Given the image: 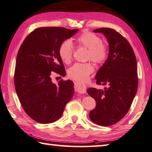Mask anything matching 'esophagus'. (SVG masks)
Instances as JSON below:
<instances>
[{
    "instance_id": "1",
    "label": "esophagus",
    "mask_w": 152,
    "mask_h": 152,
    "mask_svg": "<svg viewBox=\"0 0 152 152\" xmlns=\"http://www.w3.org/2000/svg\"><path fill=\"white\" fill-rule=\"evenodd\" d=\"M75 87H76V90L77 92L79 94H84L85 90H86V86L80 84V83H76L75 84Z\"/></svg>"
}]
</instances>
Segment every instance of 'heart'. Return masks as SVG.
<instances>
[{
  "label": "heart",
  "mask_w": 152,
  "mask_h": 152,
  "mask_svg": "<svg viewBox=\"0 0 152 152\" xmlns=\"http://www.w3.org/2000/svg\"><path fill=\"white\" fill-rule=\"evenodd\" d=\"M76 42L80 46L88 49V58L97 64H101L107 56V49L102 43L101 38L94 33L84 32L76 38ZM74 51V46L70 40L63 41L59 48V56L66 64L71 61ZM94 70L90 62L76 63L68 69L69 78L78 82H84Z\"/></svg>",
  "instance_id": "b5f03b06"
}]
</instances>
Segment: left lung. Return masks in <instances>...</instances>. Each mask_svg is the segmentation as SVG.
I'll use <instances>...</instances> for the list:
<instances>
[{"mask_svg":"<svg viewBox=\"0 0 152 152\" xmlns=\"http://www.w3.org/2000/svg\"><path fill=\"white\" fill-rule=\"evenodd\" d=\"M93 31L104 34L109 44L108 56L95 76L96 84L108 87L87 90L96 103L89 116L97 125L109 126L122 119L130 108L138 86L137 62L133 48L119 32L110 28Z\"/></svg>","mask_w":152,"mask_h":152,"instance_id":"8db88e82","label":"left lung"}]
</instances>
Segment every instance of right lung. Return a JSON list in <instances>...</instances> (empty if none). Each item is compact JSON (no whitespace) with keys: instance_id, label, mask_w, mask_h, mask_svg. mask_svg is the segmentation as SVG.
<instances>
[{"instance_id":"right-lung-1","label":"right lung","mask_w":152,"mask_h":152,"mask_svg":"<svg viewBox=\"0 0 152 152\" xmlns=\"http://www.w3.org/2000/svg\"><path fill=\"white\" fill-rule=\"evenodd\" d=\"M78 31L63 27L36 28L19 48L14 77L15 90L24 110L36 122H56L72 98L73 82L61 80L55 84L51 76L53 72L65 76L60 46Z\"/></svg>"}]
</instances>
